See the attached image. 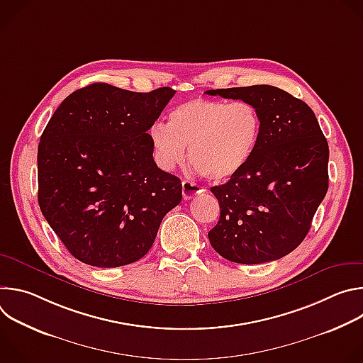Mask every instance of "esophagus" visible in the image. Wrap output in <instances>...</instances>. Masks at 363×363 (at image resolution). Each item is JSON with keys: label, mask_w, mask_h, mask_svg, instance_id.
I'll return each mask as SVG.
<instances>
[{"label": "esophagus", "mask_w": 363, "mask_h": 363, "mask_svg": "<svg viewBox=\"0 0 363 363\" xmlns=\"http://www.w3.org/2000/svg\"><path fill=\"white\" fill-rule=\"evenodd\" d=\"M202 189L192 181H184L182 182V195L185 199H191L196 196Z\"/></svg>", "instance_id": "1"}]
</instances>
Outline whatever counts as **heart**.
Masks as SVG:
<instances>
[{
  "instance_id": "1",
  "label": "heart",
  "mask_w": 363,
  "mask_h": 363,
  "mask_svg": "<svg viewBox=\"0 0 363 363\" xmlns=\"http://www.w3.org/2000/svg\"><path fill=\"white\" fill-rule=\"evenodd\" d=\"M263 130L262 113L250 101L196 97L172 108L168 125L149 129L158 165L171 171L185 160L206 179L227 182L244 171Z\"/></svg>"
}]
</instances>
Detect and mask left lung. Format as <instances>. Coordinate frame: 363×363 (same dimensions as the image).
Segmentation results:
<instances>
[{
  "instance_id": "8db88e82",
  "label": "left lung",
  "mask_w": 363,
  "mask_h": 363,
  "mask_svg": "<svg viewBox=\"0 0 363 363\" xmlns=\"http://www.w3.org/2000/svg\"><path fill=\"white\" fill-rule=\"evenodd\" d=\"M250 101L263 130L241 174L211 188L220 220L208 233L213 248L240 264H262L287 255L307 235L329 188V146L306 103L269 84L206 90Z\"/></svg>"
}]
</instances>
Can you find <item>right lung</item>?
I'll use <instances>...</instances> for the list:
<instances>
[{"instance_id":"obj_1","label":"right lung","mask_w":363,"mask_h":363,"mask_svg":"<svg viewBox=\"0 0 363 363\" xmlns=\"http://www.w3.org/2000/svg\"><path fill=\"white\" fill-rule=\"evenodd\" d=\"M175 94L93 83L67 96L38 143V205L69 252L112 269L138 262L181 202L179 178L153 161L147 130Z\"/></svg>"}]
</instances>
